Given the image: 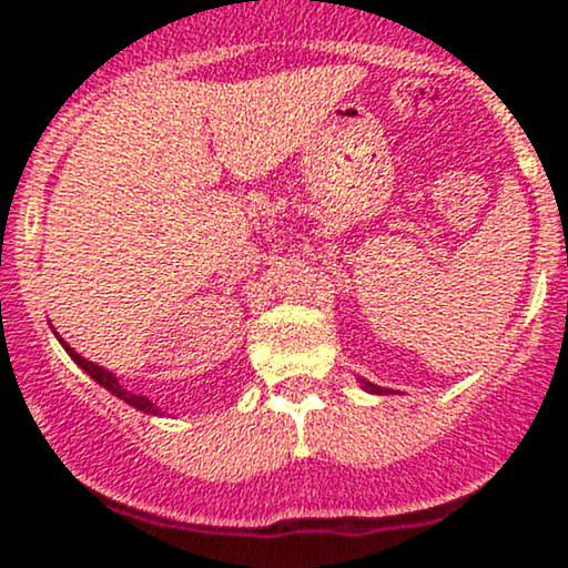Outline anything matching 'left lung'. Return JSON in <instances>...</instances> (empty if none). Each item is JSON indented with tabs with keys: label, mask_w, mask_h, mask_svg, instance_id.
<instances>
[{
	"label": "left lung",
	"mask_w": 568,
	"mask_h": 568,
	"mask_svg": "<svg viewBox=\"0 0 568 568\" xmlns=\"http://www.w3.org/2000/svg\"><path fill=\"white\" fill-rule=\"evenodd\" d=\"M361 384H363V389H368V393H374V395H382V393H387V389L376 387V384H371V382H366V379H361Z\"/></svg>",
	"instance_id": "8db88e82"
}]
</instances>
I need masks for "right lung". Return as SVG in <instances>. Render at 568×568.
<instances>
[{
  "mask_svg": "<svg viewBox=\"0 0 568 568\" xmlns=\"http://www.w3.org/2000/svg\"><path fill=\"white\" fill-rule=\"evenodd\" d=\"M53 334H55V328H53ZM55 338H58V342H61V347L69 352V357H71V361H74L77 366H80V368L84 371V374L90 376V379H95L98 384H101L103 389H109V393H112L114 397H120V400H125L128 406H133L135 410H143V414H152V416H162V410H160L158 406H154V403L149 400L146 395L130 393V389L122 387L120 379H116V376L112 374V371H109V368H103V366H98V363L88 361V357H82L80 352H77L74 347H71L69 342H63V338L58 336V334H55Z\"/></svg>",
  "mask_w": 568,
  "mask_h": 568,
  "instance_id": "right-lung-1",
  "label": "right lung"
}]
</instances>
